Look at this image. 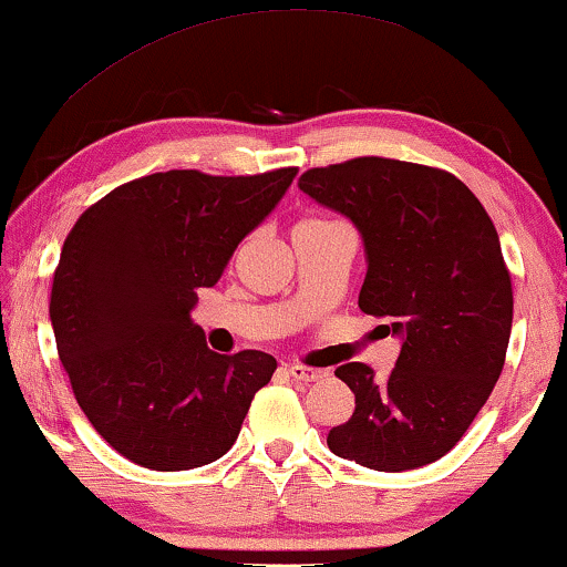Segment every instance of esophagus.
I'll use <instances>...</instances> for the list:
<instances>
[{
  "instance_id": "1",
  "label": "esophagus",
  "mask_w": 567,
  "mask_h": 567,
  "mask_svg": "<svg viewBox=\"0 0 567 567\" xmlns=\"http://www.w3.org/2000/svg\"><path fill=\"white\" fill-rule=\"evenodd\" d=\"M286 373H289L291 379L299 381V383L322 381L327 375V371H322V368H309V365H299V363H291L289 368H286Z\"/></svg>"
}]
</instances>
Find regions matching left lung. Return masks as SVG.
I'll return each instance as SVG.
<instances>
[{
    "instance_id": "left-lung-1",
    "label": "left lung",
    "mask_w": 567,
    "mask_h": 567,
    "mask_svg": "<svg viewBox=\"0 0 567 567\" xmlns=\"http://www.w3.org/2000/svg\"><path fill=\"white\" fill-rule=\"evenodd\" d=\"M299 188L355 223L368 256L358 307L401 338L389 379L365 363L334 371L355 412L327 445L385 473L440 461L488 401L512 334V276L488 212L450 171L379 155L303 171Z\"/></svg>"
}]
</instances>
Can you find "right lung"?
Returning <instances> with one entry per match:
<instances>
[{
  "instance_id": "obj_1",
  "label": "right lung",
  "mask_w": 567,
  "mask_h": 567,
  "mask_svg": "<svg viewBox=\"0 0 567 567\" xmlns=\"http://www.w3.org/2000/svg\"><path fill=\"white\" fill-rule=\"evenodd\" d=\"M297 171L151 174L112 188L65 235L51 289L55 348L81 412L127 461L188 471L235 445L276 358L219 355L188 311Z\"/></svg>"
}]
</instances>
